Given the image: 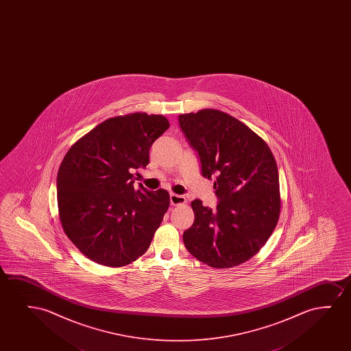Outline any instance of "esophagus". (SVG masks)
Here are the masks:
<instances>
[{
    "label": "esophagus",
    "mask_w": 351,
    "mask_h": 351,
    "mask_svg": "<svg viewBox=\"0 0 351 351\" xmlns=\"http://www.w3.org/2000/svg\"><path fill=\"white\" fill-rule=\"evenodd\" d=\"M187 199L183 197V195H178V194H170V204L175 206V205H182L186 204Z\"/></svg>",
    "instance_id": "obj_1"
}]
</instances>
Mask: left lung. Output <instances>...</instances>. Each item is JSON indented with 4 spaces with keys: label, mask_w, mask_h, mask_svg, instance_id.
Here are the masks:
<instances>
[{
    "label": "left lung",
    "mask_w": 351,
    "mask_h": 351,
    "mask_svg": "<svg viewBox=\"0 0 351 351\" xmlns=\"http://www.w3.org/2000/svg\"><path fill=\"white\" fill-rule=\"evenodd\" d=\"M202 162L204 178H216V211L192 202L194 223L183 232L188 252L215 269H230L254 256L280 213L277 162L263 138L216 109L178 116Z\"/></svg>",
    "instance_id": "obj_1"
}]
</instances>
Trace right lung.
<instances>
[{
  "label": "right lung",
  "mask_w": 351,
  "mask_h": 351,
  "mask_svg": "<svg viewBox=\"0 0 351 351\" xmlns=\"http://www.w3.org/2000/svg\"><path fill=\"white\" fill-rule=\"evenodd\" d=\"M170 127L163 115L134 112L101 122L71 146L58 168V217L77 250L121 267L147 250L170 205L168 191L134 188L133 171Z\"/></svg>",
  "instance_id": "obj_1"
}]
</instances>
